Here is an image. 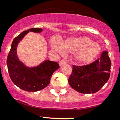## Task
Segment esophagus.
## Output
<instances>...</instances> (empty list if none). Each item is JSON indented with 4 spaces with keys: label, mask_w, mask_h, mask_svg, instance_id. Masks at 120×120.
Returning a JSON list of instances; mask_svg holds the SVG:
<instances>
[{
    "label": "esophagus",
    "mask_w": 120,
    "mask_h": 120,
    "mask_svg": "<svg viewBox=\"0 0 120 120\" xmlns=\"http://www.w3.org/2000/svg\"><path fill=\"white\" fill-rule=\"evenodd\" d=\"M66 64V61L64 60H62L60 61V65H65V64Z\"/></svg>",
    "instance_id": "1"
}]
</instances>
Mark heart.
<instances>
[{
	"label": "heart",
	"mask_w": 120,
	"mask_h": 120,
	"mask_svg": "<svg viewBox=\"0 0 120 120\" xmlns=\"http://www.w3.org/2000/svg\"><path fill=\"white\" fill-rule=\"evenodd\" d=\"M52 47L60 53H77L75 58L81 64L90 62L96 58L100 51V47L93 41L86 37L72 38L67 40L62 44L57 41H54Z\"/></svg>",
	"instance_id": "obj_1"
}]
</instances>
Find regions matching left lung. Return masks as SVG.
Instances as JSON below:
<instances>
[{"label":"left lung","instance_id":"1","mask_svg":"<svg viewBox=\"0 0 120 120\" xmlns=\"http://www.w3.org/2000/svg\"><path fill=\"white\" fill-rule=\"evenodd\" d=\"M111 60L108 52L103 51L100 58L89 64L73 65L69 78L71 87L83 94L94 93L100 90L109 80Z\"/></svg>","mask_w":120,"mask_h":120}]
</instances>
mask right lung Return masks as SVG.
Listing matches in <instances>:
<instances>
[{
  "label": "right lung",
  "instance_id": "add662e5",
  "mask_svg": "<svg viewBox=\"0 0 120 120\" xmlns=\"http://www.w3.org/2000/svg\"><path fill=\"white\" fill-rule=\"evenodd\" d=\"M29 31L41 33L42 29L31 28L14 38L7 56V65L10 78L15 85L23 90L34 92L43 89L49 84L52 74L60 66L56 62L47 60L38 66L28 68L19 61L16 51L18 43Z\"/></svg>",
  "mask_w": 120,
  "mask_h": 120
}]
</instances>
